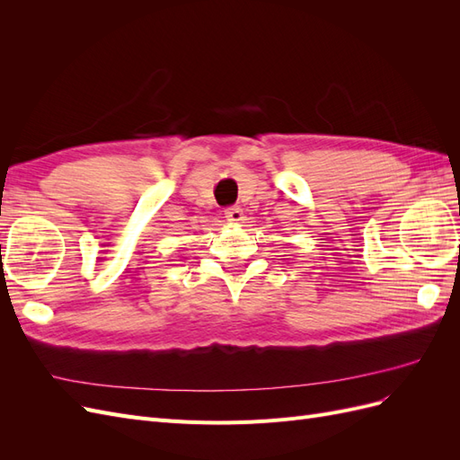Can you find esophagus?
<instances>
[{"label":"esophagus","mask_w":460,"mask_h":460,"mask_svg":"<svg viewBox=\"0 0 460 460\" xmlns=\"http://www.w3.org/2000/svg\"><path fill=\"white\" fill-rule=\"evenodd\" d=\"M225 215H226V220H228V222H242V220H243V211H242V208H240L238 205L228 207L226 211H225Z\"/></svg>","instance_id":"obj_1"}]
</instances>
